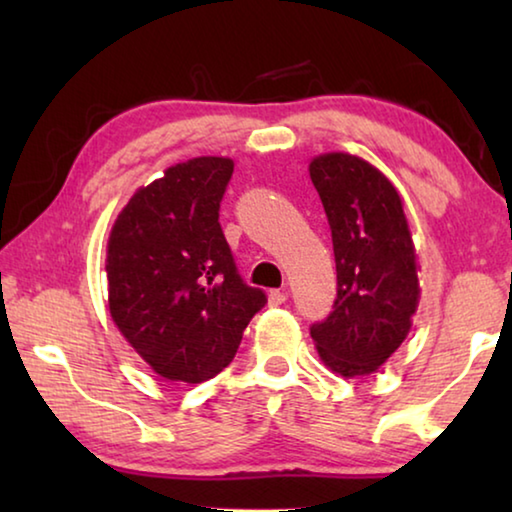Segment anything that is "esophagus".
Here are the masks:
<instances>
[{"label":"esophagus","instance_id":"1","mask_svg":"<svg viewBox=\"0 0 512 512\" xmlns=\"http://www.w3.org/2000/svg\"><path fill=\"white\" fill-rule=\"evenodd\" d=\"M287 298H289V293H287V289H273V291H268V305H282V302H287Z\"/></svg>","mask_w":512,"mask_h":512}]
</instances>
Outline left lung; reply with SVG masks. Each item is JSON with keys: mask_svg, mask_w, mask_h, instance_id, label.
<instances>
[{"mask_svg": "<svg viewBox=\"0 0 512 512\" xmlns=\"http://www.w3.org/2000/svg\"><path fill=\"white\" fill-rule=\"evenodd\" d=\"M332 228L334 311L311 327L318 357L345 379L391 359L411 332L420 302V266L402 196L359 155L334 151L309 162Z\"/></svg>", "mask_w": 512, "mask_h": 512, "instance_id": "left-lung-1", "label": "left lung"}]
</instances>
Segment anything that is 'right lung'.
Masks as SVG:
<instances>
[{
    "label": "right lung",
    "mask_w": 512,
    "mask_h": 512,
    "mask_svg": "<svg viewBox=\"0 0 512 512\" xmlns=\"http://www.w3.org/2000/svg\"><path fill=\"white\" fill-rule=\"evenodd\" d=\"M235 162L201 155L140 187L106 248L112 323L155 375L201 384L235 359L264 291L241 280L219 223Z\"/></svg>",
    "instance_id": "right-lung-1"
}]
</instances>
